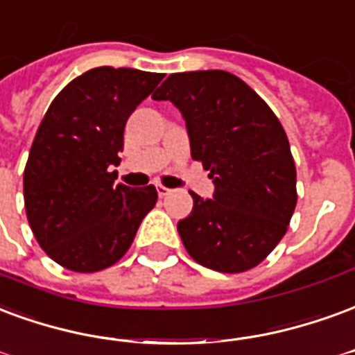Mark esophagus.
Segmentation results:
<instances>
[{"mask_svg":"<svg viewBox=\"0 0 355 355\" xmlns=\"http://www.w3.org/2000/svg\"><path fill=\"white\" fill-rule=\"evenodd\" d=\"M157 193H159V196H168L172 191L168 187H164V185H157Z\"/></svg>","mask_w":355,"mask_h":355,"instance_id":"1","label":"esophagus"}]
</instances>
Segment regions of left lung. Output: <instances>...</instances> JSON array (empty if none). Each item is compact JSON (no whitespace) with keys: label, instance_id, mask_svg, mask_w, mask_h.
Returning <instances> with one entry per match:
<instances>
[{"label":"left lung","instance_id":"obj_1","mask_svg":"<svg viewBox=\"0 0 355 355\" xmlns=\"http://www.w3.org/2000/svg\"><path fill=\"white\" fill-rule=\"evenodd\" d=\"M153 100H168L187 124L191 157L209 170L214 198L193 196L178 223L198 265L236 274L278 245L297 204V172L286 130L252 87L223 71L172 73Z\"/></svg>","mask_w":355,"mask_h":355}]
</instances>
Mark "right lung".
Wrapping results in <instances>:
<instances>
[{"label": "right lung", "instance_id": "right-lung-1", "mask_svg": "<svg viewBox=\"0 0 355 355\" xmlns=\"http://www.w3.org/2000/svg\"><path fill=\"white\" fill-rule=\"evenodd\" d=\"M132 68L89 69L49 105L24 168L28 223L45 253L73 272H98L128 252L157 204L153 185H115L124 126L162 81Z\"/></svg>", "mask_w": 355, "mask_h": 355}]
</instances>
